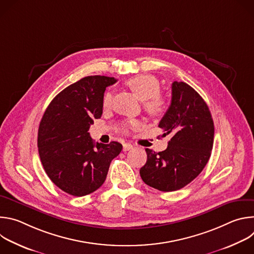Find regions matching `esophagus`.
Returning <instances> with one entry per match:
<instances>
[{
	"instance_id": "1",
	"label": "esophagus",
	"mask_w": 254,
	"mask_h": 254,
	"mask_svg": "<svg viewBox=\"0 0 254 254\" xmlns=\"http://www.w3.org/2000/svg\"><path fill=\"white\" fill-rule=\"evenodd\" d=\"M132 149V144L131 143H124L123 144V150L124 152H127V151H129Z\"/></svg>"
}]
</instances>
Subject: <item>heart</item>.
<instances>
[{
	"mask_svg": "<svg viewBox=\"0 0 254 254\" xmlns=\"http://www.w3.org/2000/svg\"><path fill=\"white\" fill-rule=\"evenodd\" d=\"M127 85L140 100H143V108L150 116L158 118L165 115L168 110L167 99L160 94L161 84L160 81L153 75L141 74L129 78ZM113 96L111 93H106L103 97V107L107 108L112 104ZM133 127H139L140 123L137 121L130 122ZM127 125L123 126V130H127Z\"/></svg>",
	"mask_w": 254,
	"mask_h": 254,
	"instance_id": "heart-1",
	"label": "heart"
}]
</instances>
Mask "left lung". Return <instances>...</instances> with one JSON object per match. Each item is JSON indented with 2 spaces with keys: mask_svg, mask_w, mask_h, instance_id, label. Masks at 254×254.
I'll use <instances>...</instances> for the list:
<instances>
[{
  "mask_svg": "<svg viewBox=\"0 0 254 254\" xmlns=\"http://www.w3.org/2000/svg\"><path fill=\"white\" fill-rule=\"evenodd\" d=\"M171 139L168 148L156 153L146 149L148 160L140 168L150 187L172 192L185 187L203 171L214 141V123L200 94L182 81L172 83V100L159 124Z\"/></svg>",
  "mask_w": 254,
  "mask_h": 254,
  "instance_id": "1",
  "label": "left lung"
}]
</instances>
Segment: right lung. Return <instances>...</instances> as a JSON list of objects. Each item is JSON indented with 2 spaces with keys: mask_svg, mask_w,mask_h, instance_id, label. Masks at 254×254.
Listing matches in <instances>:
<instances>
[{
  "mask_svg": "<svg viewBox=\"0 0 254 254\" xmlns=\"http://www.w3.org/2000/svg\"><path fill=\"white\" fill-rule=\"evenodd\" d=\"M115 77L86 76L67 86L48 105L38 129V151L43 168L62 191L81 197L105 181L122 143H94L88 132L102 115L105 88Z\"/></svg>",
  "mask_w": 254,
  "mask_h": 254,
  "instance_id": "obj_1",
  "label": "right lung"
}]
</instances>
